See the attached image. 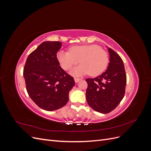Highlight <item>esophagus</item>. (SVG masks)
I'll return each mask as SVG.
<instances>
[{"instance_id": "obj_1", "label": "esophagus", "mask_w": 151, "mask_h": 151, "mask_svg": "<svg viewBox=\"0 0 151 151\" xmlns=\"http://www.w3.org/2000/svg\"><path fill=\"white\" fill-rule=\"evenodd\" d=\"M80 80H81V79L77 78V77H74V81H75L76 83H78V82H79Z\"/></svg>"}]
</instances>
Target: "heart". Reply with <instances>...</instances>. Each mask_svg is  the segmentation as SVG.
I'll return each instance as SVG.
<instances>
[{"mask_svg": "<svg viewBox=\"0 0 151 151\" xmlns=\"http://www.w3.org/2000/svg\"><path fill=\"white\" fill-rule=\"evenodd\" d=\"M58 59L62 67L68 70L79 62L82 64L74 68L71 73L74 76L89 74L97 76L106 69L109 63L108 53L97 45L74 46L69 52H60Z\"/></svg>", "mask_w": 151, "mask_h": 151, "instance_id": "b5f03b06", "label": "heart"}]
</instances>
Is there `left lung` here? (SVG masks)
Segmentation results:
<instances>
[{"instance_id":"8db88e82","label":"left lung","mask_w":151,"mask_h":151,"mask_svg":"<svg viewBox=\"0 0 151 151\" xmlns=\"http://www.w3.org/2000/svg\"><path fill=\"white\" fill-rule=\"evenodd\" d=\"M110 55L107 70L95 78H88L86 100L96 111L108 113L115 109L124 97L127 76L121 57L109 48Z\"/></svg>"}]
</instances>
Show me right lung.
Wrapping results in <instances>:
<instances>
[{
	"label": "right lung",
	"mask_w": 151,
	"mask_h": 151,
	"mask_svg": "<svg viewBox=\"0 0 151 151\" xmlns=\"http://www.w3.org/2000/svg\"><path fill=\"white\" fill-rule=\"evenodd\" d=\"M60 42H44L27 58L23 69L26 88L38 106L53 111L67 104L74 77L60 66L57 53Z\"/></svg>",
	"instance_id": "obj_1"
}]
</instances>
